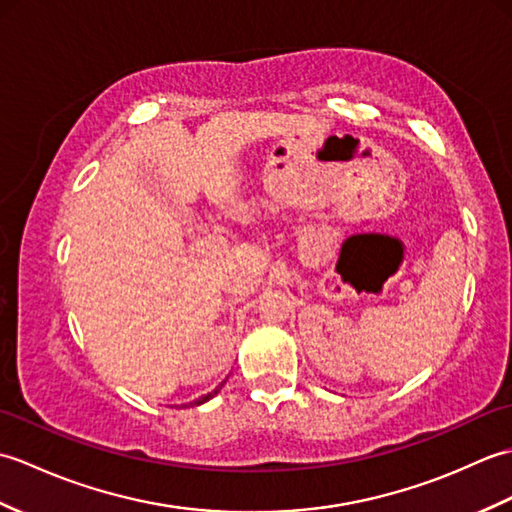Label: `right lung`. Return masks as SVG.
Listing matches in <instances>:
<instances>
[{"label":"right lung","mask_w":512,"mask_h":512,"mask_svg":"<svg viewBox=\"0 0 512 512\" xmlns=\"http://www.w3.org/2000/svg\"><path fill=\"white\" fill-rule=\"evenodd\" d=\"M224 383H226V380H224ZM224 383L217 385V387L211 391V394H206V396H202V398H198V400H193V405H202V402H206V400H211L213 396H217V391H220V389L224 387Z\"/></svg>","instance_id":"1"}]
</instances>
